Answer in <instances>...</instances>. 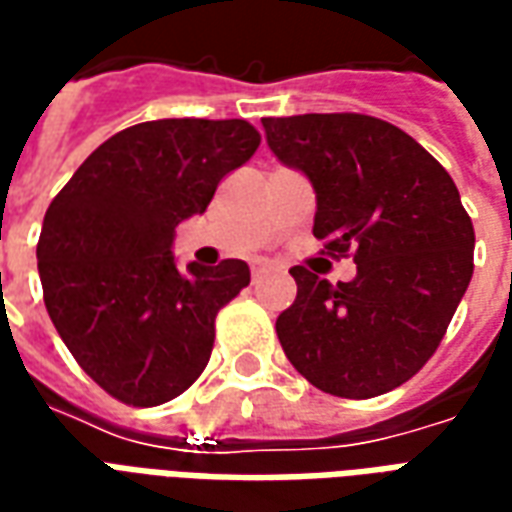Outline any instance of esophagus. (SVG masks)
Returning <instances> with one entry per match:
<instances>
[{
  "label": "esophagus",
  "mask_w": 512,
  "mask_h": 512,
  "mask_svg": "<svg viewBox=\"0 0 512 512\" xmlns=\"http://www.w3.org/2000/svg\"><path fill=\"white\" fill-rule=\"evenodd\" d=\"M268 271H271V263H255V266H252V282H260Z\"/></svg>",
  "instance_id": "esophagus-1"
}]
</instances>
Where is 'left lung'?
Masks as SVG:
<instances>
[{
  "instance_id": "obj_1",
  "label": "left lung",
  "mask_w": 512,
  "mask_h": 512,
  "mask_svg": "<svg viewBox=\"0 0 512 512\" xmlns=\"http://www.w3.org/2000/svg\"><path fill=\"white\" fill-rule=\"evenodd\" d=\"M274 156L310 178L315 238L354 252L351 282L290 274L296 301L277 318L290 365L337 397H376L417 376L439 348L474 271L461 194L417 139L370 115L263 117Z\"/></svg>"
}]
</instances>
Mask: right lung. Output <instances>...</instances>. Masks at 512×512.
I'll return each instance as SVG.
<instances>
[{"label":"right lung","instance_id":"add662e5","mask_svg":"<svg viewBox=\"0 0 512 512\" xmlns=\"http://www.w3.org/2000/svg\"><path fill=\"white\" fill-rule=\"evenodd\" d=\"M246 120H150L95 147L51 200L38 241L43 301L95 384L161 406L208 365L213 321L249 285L244 260L175 266V227L255 156Z\"/></svg>","mask_w":512,"mask_h":512}]
</instances>
